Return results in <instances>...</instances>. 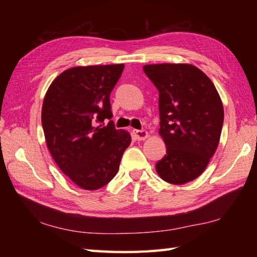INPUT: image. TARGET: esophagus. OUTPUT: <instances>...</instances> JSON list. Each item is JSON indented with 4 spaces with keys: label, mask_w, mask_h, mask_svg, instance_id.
<instances>
[{
    "label": "esophagus",
    "mask_w": 257,
    "mask_h": 257,
    "mask_svg": "<svg viewBox=\"0 0 257 257\" xmlns=\"http://www.w3.org/2000/svg\"><path fill=\"white\" fill-rule=\"evenodd\" d=\"M133 133L135 135V137L137 138V140H139V141L146 140L147 138H148V136H149L148 132H146V130H135L134 129Z\"/></svg>",
    "instance_id": "esophagus-1"
}]
</instances>
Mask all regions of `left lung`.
Instances as JSON below:
<instances>
[{
  "instance_id": "left-lung-1",
  "label": "left lung",
  "mask_w": 257,
  "mask_h": 257,
  "mask_svg": "<svg viewBox=\"0 0 257 257\" xmlns=\"http://www.w3.org/2000/svg\"><path fill=\"white\" fill-rule=\"evenodd\" d=\"M144 72L159 90V135L167 147L156 170L171 184L193 181L220 143L224 109L219 92L191 64H149Z\"/></svg>"
}]
</instances>
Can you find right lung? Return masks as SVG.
I'll return each instance as SVG.
<instances>
[{
    "label": "right lung",
    "mask_w": 257,
    "mask_h": 257,
    "mask_svg": "<svg viewBox=\"0 0 257 257\" xmlns=\"http://www.w3.org/2000/svg\"><path fill=\"white\" fill-rule=\"evenodd\" d=\"M123 64L68 68L52 81L42 107L47 148L58 168L84 190L102 188L116 176L132 136L116 129L109 96ZM103 123L101 124V122Z\"/></svg>",
    "instance_id": "add662e5"
}]
</instances>
